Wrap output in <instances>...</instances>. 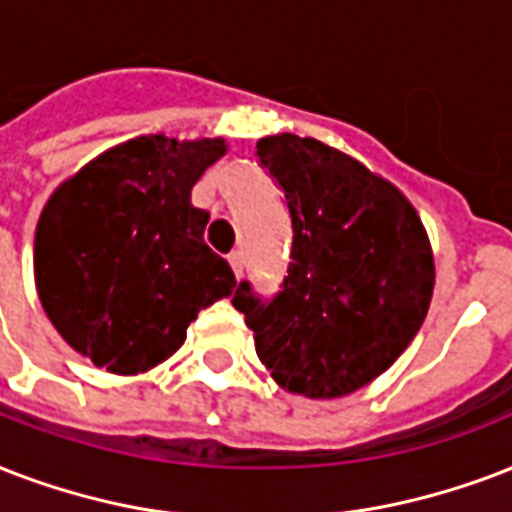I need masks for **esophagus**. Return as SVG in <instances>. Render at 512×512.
<instances>
[{
	"label": "esophagus",
	"mask_w": 512,
	"mask_h": 512,
	"mask_svg": "<svg viewBox=\"0 0 512 512\" xmlns=\"http://www.w3.org/2000/svg\"><path fill=\"white\" fill-rule=\"evenodd\" d=\"M243 251H232L229 253V267H232V272H235V277H240V272H243Z\"/></svg>",
	"instance_id": "obj_1"
}]
</instances>
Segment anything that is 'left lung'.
I'll list each match as a JSON object with an SVG mask.
<instances>
[{"label":"left lung","mask_w":512,"mask_h":512,"mask_svg":"<svg viewBox=\"0 0 512 512\" xmlns=\"http://www.w3.org/2000/svg\"><path fill=\"white\" fill-rule=\"evenodd\" d=\"M256 157L283 192L291 253L280 291L240 280L232 304L280 387L350 395L422 328L435 283L422 221L395 186L315 138H261Z\"/></svg>","instance_id":"obj_1"}]
</instances>
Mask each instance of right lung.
<instances>
[{
	"instance_id": "obj_1",
	"label": "right lung",
	"mask_w": 512,
	"mask_h": 512,
	"mask_svg": "<svg viewBox=\"0 0 512 512\" xmlns=\"http://www.w3.org/2000/svg\"><path fill=\"white\" fill-rule=\"evenodd\" d=\"M224 152L219 138H133L47 200L34 240L39 299L95 366H157L197 312L232 293V269L202 240L208 213L192 205V186Z\"/></svg>"
}]
</instances>
